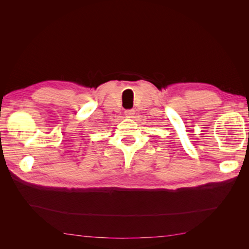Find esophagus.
<instances>
[{
	"mask_svg": "<svg viewBox=\"0 0 249 249\" xmlns=\"http://www.w3.org/2000/svg\"><path fill=\"white\" fill-rule=\"evenodd\" d=\"M134 114H135V110H134V109H127V110L124 111V115H125L126 117H129V118L133 117Z\"/></svg>",
	"mask_w": 249,
	"mask_h": 249,
	"instance_id": "esophagus-1",
	"label": "esophagus"
}]
</instances>
